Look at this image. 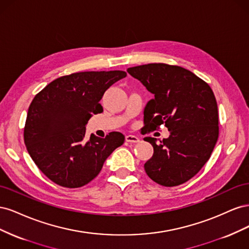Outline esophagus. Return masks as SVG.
<instances>
[{"label":"esophagus","instance_id":"esophagus-1","mask_svg":"<svg viewBox=\"0 0 249 249\" xmlns=\"http://www.w3.org/2000/svg\"><path fill=\"white\" fill-rule=\"evenodd\" d=\"M125 141L130 143H137L139 142V138L137 136H135V135H126Z\"/></svg>","mask_w":249,"mask_h":249}]
</instances>
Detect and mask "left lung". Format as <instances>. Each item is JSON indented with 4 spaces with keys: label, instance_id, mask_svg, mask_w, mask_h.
<instances>
[{
    "label": "left lung",
    "instance_id": "left-lung-1",
    "mask_svg": "<svg viewBox=\"0 0 249 249\" xmlns=\"http://www.w3.org/2000/svg\"><path fill=\"white\" fill-rule=\"evenodd\" d=\"M154 95L144 108L145 130L165 124L168 138L145 137L154 155L144 164L147 176L172 187L193 178L209 160L218 139V107L205 81L180 66L150 63L127 69Z\"/></svg>",
    "mask_w": 249,
    "mask_h": 249
}]
</instances>
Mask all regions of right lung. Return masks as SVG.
<instances>
[{
    "label": "right lung",
    "mask_w": 249,
    "mask_h": 249,
    "mask_svg": "<svg viewBox=\"0 0 249 249\" xmlns=\"http://www.w3.org/2000/svg\"><path fill=\"white\" fill-rule=\"evenodd\" d=\"M125 77L122 71L76 72L54 80L35 95L28 110L25 144L37 167L57 185L79 188L91 182L124 143L119 132L106 138L85 134L90 117L103 112L105 91Z\"/></svg>",
    "instance_id": "1"
}]
</instances>
